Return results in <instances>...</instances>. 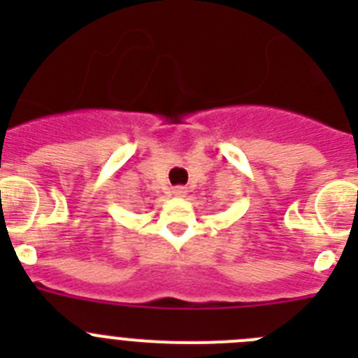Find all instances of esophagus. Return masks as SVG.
<instances>
[{
  "mask_svg": "<svg viewBox=\"0 0 358 358\" xmlns=\"http://www.w3.org/2000/svg\"><path fill=\"white\" fill-rule=\"evenodd\" d=\"M172 194L176 195V197H185L186 188H185V186H176V188L172 189Z\"/></svg>",
  "mask_w": 358,
  "mask_h": 358,
  "instance_id": "obj_1",
  "label": "esophagus"
}]
</instances>
